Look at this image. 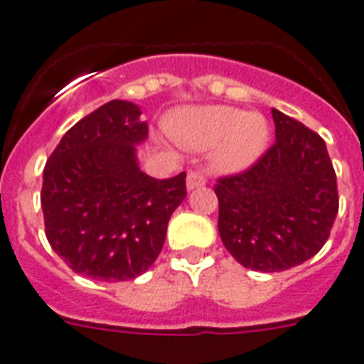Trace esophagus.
<instances>
[{
	"instance_id": "esophagus-1",
	"label": "esophagus",
	"mask_w": 364,
	"mask_h": 364,
	"mask_svg": "<svg viewBox=\"0 0 364 364\" xmlns=\"http://www.w3.org/2000/svg\"><path fill=\"white\" fill-rule=\"evenodd\" d=\"M206 183V178L203 172L199 170H190L188 176H186V188L188 190H194L198 186H203Z\"/></svg>"
}]
</instances>
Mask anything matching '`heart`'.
Here are the masks:
<instances>
[{
  "instance_id": "1",
  "label": "heart",
  "mask_w": 364,
  "mask_h": 364,
  "mask_svg": "<svg viewBox=\"0 0 364 364\" xmlns=\"http://www.w3.org/2000/svg\"><path fill=\"white\" fill-rule=\"evenodd\" d=\"M168 132L188 149H214V165L223 172L250 166L267 149L270 137L263 116L225 105L186 110L168 127Z\"/></svg>"
}]
</instances>
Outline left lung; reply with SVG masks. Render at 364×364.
I'll return each instance as SVG.
<instances>
[{
    "instance_id": "8db88e82",
    "label": "left lung",
    "mask_w": 364,
    "mask_h": 364,
    "mask_svg": "<svg viewBox=\"0 0 364 364\" xmlns=\"http://www.w3.org/2000/svg\"><path fill=\"white\" fill-rule=\"evenodd\" d=\"M276 143L237 174L218 178V228L237 263L281 272L314 257L339 210L337 179L325 139L272 109Z\"/></svg>"
}]
</instances>
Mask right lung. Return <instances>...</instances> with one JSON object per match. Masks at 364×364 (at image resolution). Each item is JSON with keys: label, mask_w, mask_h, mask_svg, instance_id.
<instances>
[{"label": "right lung", "mask_w": 364, "mask_h": 364, "mask_svg": "<svg viewBox=\"0 0 364 364\" xmlns=\"http://www.w3.org/2000/svg\"><path fill=\"white\" fill-rule=\"evenodd\" d=\"M141 110L114 100L67 130L43 170L48 243L90 279L129 281L158 259L170 215L186 198V174L156 179L139 170L149 137Z\"/></svg>", "instance_id": "right-lung-1"}]
</instances>
